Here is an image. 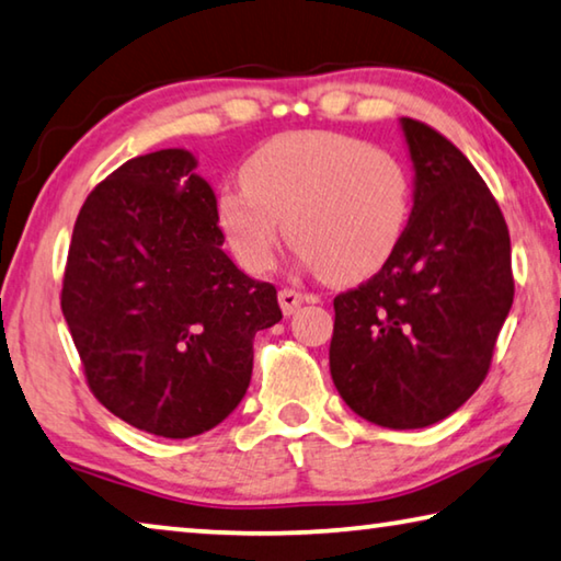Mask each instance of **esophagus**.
I'll use <instances>...</instances> for the list:
<instances>
[{
	"instance_id": "obj_1",
	"label": "esophagus",
	"mask_w": 561,
	"mask_h": 561,
	"mask_svg": "<svg viewBox=\"0 0 561 561\" xmlns=\"http://www.w3.org/2000/svg\"><path fill=\"white\" fill-rule=\"evenodd\" d=\"M312 297H307V295H301V291H295V289H282L279 291V307H282V312L284 314H295L297 309L305 305V301H309Z\"/></svg>"
}]
</instances>
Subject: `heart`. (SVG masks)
Masks as SVG:
<instances>
[{"label": "heart", "instance_id": "heart-1", "mask_svg": "<svg viewBox=\"0 0 561 561\" xmlns=\"http://www.w3.org/2000/svg\"><path fill=\"white\" fill-rule=\"evenodd\" d=\"M239 184L219 194V225L247 272L277 262L289 244L324 279L377 272L402 239L412 207L407 167L387 149L336 131H295L247 159Z\"/></svg>", "mask_w": 561, "mask_h": 561}]
</instances>
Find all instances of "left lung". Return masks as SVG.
Segmentation results:
<instances>
[{
    "mask_svg": "<svg viewBox=\"0 0 561 561\" xmlns=\"http://www.w3.org/2000/svg\"><path fill=\"white\" fill-rule=\"evenodd\" d=\"M414 207L385 266L334 299L329 371L371 424L422 430L482 385L514 299L510 229L472 162L402 117Z\"/></svg>",
    "mask_w": 561,
    "mask_h": 561,
    "instance_id": "8db88e82",
    "label": "left lung"
}]
</instances>
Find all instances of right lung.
I'll use <instances>...</instances> for the list:
<instances>
[{
	"label": "right lung",
	"instance_id": "obj_1",
	"mask_svg": "<svg viewBox=\"0 0 561 561\" xmlns=\"http://www.w3.org/2000/svg\"><path fill=\"white\" fill-rule=\"evenodd\" d=\"M217 197L186 149L135 157L94 186L69 244L61 312L94 397L141 432L225 422L252 379L277 289L229 260Z\"/></svg>",
	"mask_w": 561,
	"mask_h": 561
}]
</instances>
